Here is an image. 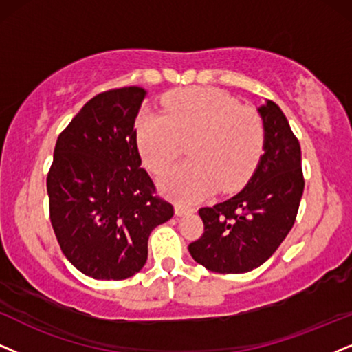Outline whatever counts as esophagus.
Returning <instances> with one entry per match:
<instances>
[{
    "label": "esophagus",
    "mask_w": 352,
    "mask_h": 352,
    "mask_svg": "<svg viewBox=\"0 0 352 352\" xmlns=\"http://www.w3.org/2000/svg\"><path fill=\"white\" fill-rule=\"evenodd\" d=\"M190 212H193V209L185 206V204H180V203L175 204V214L177 216H185V214H190Z\"/></svg>",
    "instance_id": "obj_1"
}]
</instances>
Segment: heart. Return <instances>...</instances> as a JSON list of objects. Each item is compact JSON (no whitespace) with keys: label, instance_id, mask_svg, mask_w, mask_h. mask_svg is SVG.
<instances>
[{"label":"heart","instance_id":"1","mask_svg":"<svg viewBox=\"0 0 352 352\" xmlns=\"http://www.w3.org/2000/svg\"><path fill=\"white\" fill-rule=\"evenodd\" d=\"M164 113L144 110L136 143L149 170L161 173L184 153L190 161L170 168L161 188L180 201L234 191L248 180L263 151L265 128L253 109L212 87L180 89L162 100Z\"/></svg>","mask_w":352,"mask_h":352}]
</instances>
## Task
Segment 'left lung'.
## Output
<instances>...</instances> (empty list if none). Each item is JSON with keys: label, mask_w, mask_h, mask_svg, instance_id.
I'll use <instances>...</instances> for the list:
<instances>
[{"label": "left lung", "mask_w": 352, "mask_h": 352, "mask_svg": "<svg viewBox=\"0 0 352 352\" xmlns=\"http://www.w3.org/2000/svg\"><path fill=\"white\" fill-rule=\"evenodd\" d=\"M256 110L265 141L255 172L232 198L199 209L204 232L188 245L193 260L214 273H248L263 265L294 226L304 193L300 144L286 115L271 100Z\"/></svg>", "instance_id": "8db88e82"}]
</instances>
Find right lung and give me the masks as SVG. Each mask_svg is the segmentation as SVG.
Wrapping results in <instances>:
<instances>
[{"mask_svg":"<svg viewBox=\"0 0 352 352\" xmlns=\"http://www.w3.org/2000/svg\"><path fill=\"white\" fill-rule=\"evenodd\" d=\"M146 94L131 86L92 97L56 140L50 221L61 252L89 278L120 281L141 271L151 232L173 216L141 168L135 122Z\"/></svg>","mask_w":352,"mask_h":352,"instance_id":"right-lung-1","label":"right lung"}]
</instances>
